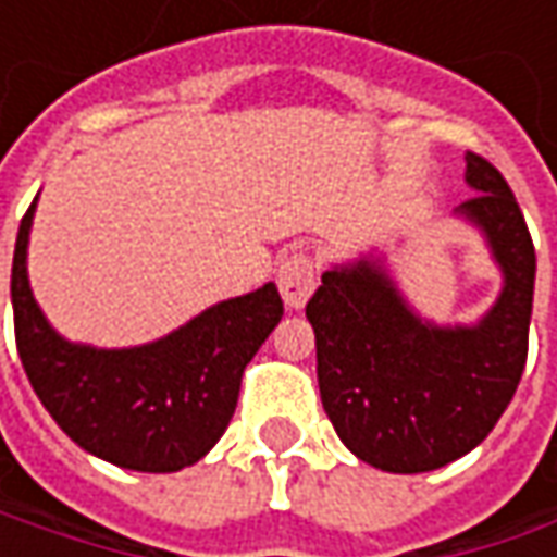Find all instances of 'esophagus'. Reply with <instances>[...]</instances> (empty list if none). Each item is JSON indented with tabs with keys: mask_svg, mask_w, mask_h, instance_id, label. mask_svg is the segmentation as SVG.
Listing matches in <instances>:
<instances>
[{
	"mask_svg": "<svg viewBox=\"0 0 557 557\" xmlns=\"http://www.w3.org/2000/svg\"><path fill=\"white\" fill-rule=\"evenodd\" d=\"M275 282H278L285 307L288 310H304L312 288H315V267H312V260L307 253H294L288 260H282Z\"/></svg>",
	"mask_w": 557,
	"mask_h": 557,
	"instance_id": "34e87169",
	"label": "esophagus"
}]
</instances>
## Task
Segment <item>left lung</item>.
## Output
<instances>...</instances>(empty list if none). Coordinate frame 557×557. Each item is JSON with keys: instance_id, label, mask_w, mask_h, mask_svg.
<instances>
[{"instance_id": "obj_1", "label": "left lung", "mask_w": 557, "mask_h": 557, "mask_svg": "<svg viewBox=\"0 0 557 557\" xmlns=\"http://www.w3.org/2000/svg\"><path fill=\"white\" fill-rule=\"evenodd\" d=\"M471 225L499 269V294L474 322L416 310L384 250L369 247L322 272L307 304L322 406L341 443L391 474L437 471L468 456L518 391L533 312L536 253L503 173L465 154Z\"/></svg>"}]
</instances>
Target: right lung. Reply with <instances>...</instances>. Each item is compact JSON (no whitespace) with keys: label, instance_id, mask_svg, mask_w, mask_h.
I'll use <instances>...</instances> for the list:
<instances>
[{"label":"right lung","instance_id":"add662e5","mask_svg":"<svg viewBox=\"0 0 557 557\" xmlns=\"http://www.w3.org/2000/svg\"><path fill=\"white\" fill-rule=\"evenodd\" d=\"M33 198L11 263L14 337L24 372L58 428L96 459L126 471L173 474L201 461L238 406L242 374L282 322L278 288L228 297L136 347L79 344L36 304L27 272Z\"/></svg>","mask_w":557,"mask_h":557}]
</instances>
